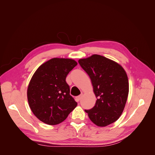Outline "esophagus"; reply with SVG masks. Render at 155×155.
<instances>
[{
	"label": "esophagus",
	"mask_w": 155,
	"mask_h": 155,
	"mask_svg": "<svg viewBox=\"0 0 155 155\" xmlns=\"http://www.w3.org/2000/svg\"><path fill=\"white\" fill-rule=\"evenodd\" d=\"M81 97H82V95H79V96H77V97H76V101H80L81 99Z\"/></svg>",
	"instance_id": "esophagus-1"
}]
</instances>
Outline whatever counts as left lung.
Instances as JSON below:
<instances>
[{"instance_id": "8db88e82", "label": "left lung", "mask_w": 155, "mask_h": 155, "mask_svg": "<svg viewBox=\"0 0 155 155\" xmlns=\"http://www.w3.org/2000/svg\"><path fill=\"white\" fill-rule=\"evenodd\" d=\"M91 78L97 98L92 109L85 110L92 122L105 127L122 114L129 94V81L125 70L118 63L94 54L78 61Z\"/></svg>"}]
</instances>
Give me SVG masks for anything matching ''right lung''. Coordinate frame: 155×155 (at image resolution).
<instances>
[{
    "label": "right lung",
    "mask_w": 155,
    "mask_h": 155,
    "mask_svg": "<svg viewBox=\"0 0 155 155\" xmlns=\"http://www.w3.org/2000/svg\"><path fill=\"white\" fill-rule=\"evenodd\" d=\"M77 64L72 59L53 58L33 75L27 90L28 101L33 113L43 123H61L76 107L66 78Z\"/></svg>",
    "instance_id": "right-lung-1"
}]
</instances>
